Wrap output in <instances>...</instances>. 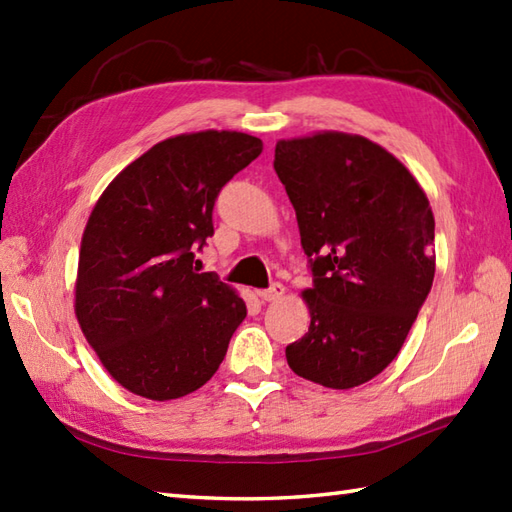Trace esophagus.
<instances>
[{"mask_svg":"<svg viewBox=\"0 0 512 512\" xmlns=\"http://www.w3.org/2000/svg\"><path fill=\"white\" fill-rule=\"evenodd\" d=\"M284 295H286V286L279 284V281H275V284L266 290H259V297L264 301H279Z\"/></svg>","mask_w":512,"mask_h":512,"instance_id":"1","label":"esophagus"}]
</instances>
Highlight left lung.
Here are the masks:
<instances>
[{"instance_id":"8db88e82","label":"left lung","mask_w":512,"mask_h":512,"mask_svg":"<svg viewBox=\"0 0 512 512\" xmlns=\"http://www.w3.org/2000/svg\"><path fill=\"white\" fill-rule=\"evenodd\" d=\"M275 171L312 270L310 328L288 365L323 387L378 376L405 343L436 275V222L416 178L363 136L279 140Z\"/></svg>"}]
</instances>
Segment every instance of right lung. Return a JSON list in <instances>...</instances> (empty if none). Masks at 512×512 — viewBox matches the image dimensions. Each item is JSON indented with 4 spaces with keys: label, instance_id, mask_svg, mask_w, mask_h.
<instances>
[{
    "label": "right lung",
    "instance_id": "obj_1",
    "mask_svg": "<svg viewBox=\"0 0 512 512\" xmlns=\"http://www.w3.org/2000/svg\"><path fill=\"white\" fill-rule=\"evenodd\" d=\"M242 132L180 134L127 165L85 226L74 310L118 385L149 400L200 389L224 361L246 303L195 250L224 184L262 154Z\"/></svg>",
    "mask_w": 512,
    "mask_h": 512
}]
</instances>
